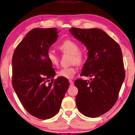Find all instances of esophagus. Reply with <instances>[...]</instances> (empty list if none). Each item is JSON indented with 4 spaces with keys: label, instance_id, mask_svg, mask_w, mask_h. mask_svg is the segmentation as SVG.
<instances>
[{
    "label": "esophagus",
    "instance_id": "esophagus-1",
    "mask_svg": "<svg viewBox=\"0 0 135 135\" xmlns=\"http://www.w3.org/2000/svg\"><path fill=\"white\" fill-rule=\"evenodd\" d=\"M69 81L70 85H71V86H73L74 85V82H73V81L72 80H69Z\"/></svg>",
    "mask_w": 135,
    "mask_h": 135
}]
</instances>
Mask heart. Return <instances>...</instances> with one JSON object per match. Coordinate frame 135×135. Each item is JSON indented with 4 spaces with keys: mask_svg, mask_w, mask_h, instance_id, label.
I'll list each match as a JSON object with an SVG mask.
<instances>
[{
    "mask_svg": "<svg viewBox=\"0 0 135 135\" xmlns=\"http://www.w3.org/2000/svg\"><path fill=\"white\" fill-rule=\"evenodd\" d=\"M58 49L64 54H69L71 55V63L80 64L84 60V54L79 51V46L77 42L71 40H66L58 46ZM49 61L53 66H57L59 63V57L52 50H49L47 54ZM77 69L74 66L69 68H63L57 72L59 77L65 79H72L75 75Z\"/></svg>",
    "mask_w": 135,
    "mask_h": 135,
    "instance_id": "heart-1",
    "label": "heart"
}]
</instances>
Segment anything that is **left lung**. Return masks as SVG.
Instances as JSON below:
<instances>
[{"mask_svg": "<svg viewBox=\"0 0 135 135\" xmlns=\"http://www.w3.org/2000/svg\"><path fill=\"white\" fill-rule=\"evenodd\" d=\"M71 33L88 50L81 75L90 81L78 79L76 105L82 114L97 118L112 108L125 79L122 50L104 31L99 28H72Z\"/></svg>", "mask_w": 135, "mask_h": 135, "instance_id": "8db88e82", "label": "left lung"}]
</instances>
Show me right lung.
I'll return each instance as SVG.
<instances>
[{"mask_svg": "<svg viewBox=\"0 0 135 135\" xmlns=\"http://www.w3.org/2000/svg\"><path fill=\"white\" fill-rule=\"evenodd\" d=\"M58 32L56 28L32 29L13 56V88L27 112L41 119L57 114L70 85L65 78L54 80L55 72L47 57Z\"/></svg>", "mask_w": 135, "mask_h": 135, "instance_id": "right-lung-1", "label": "right lung"}]
</instances>
